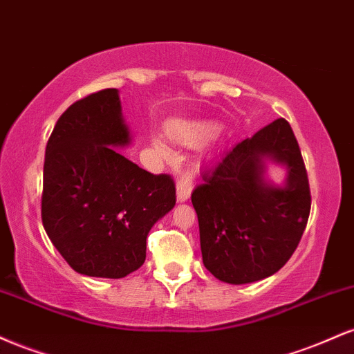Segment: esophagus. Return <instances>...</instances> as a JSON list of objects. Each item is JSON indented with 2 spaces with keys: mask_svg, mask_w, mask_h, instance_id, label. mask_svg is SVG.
I'll use <instances>...</instances> for the list:
<instances>
[{
  "mask_svg": "<svg viewBox=\"0 0 354 354\" xmlns=\"http://www.w3.org/2000/svg\"><path fill=\"white\" fill-rule=\"evenodd\" d=\"M191 191H193V176L191 173H183L176 183V200L178 203H185L189 200Z\"/></svg>",
  "mask_w": 354,
  "mask_h": 354,
  "instance_id": "obj_1",
  "label": "esophagus"
}]
</instances>
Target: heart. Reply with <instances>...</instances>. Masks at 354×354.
Segmentation results:
<instances>
[{
  "mask_svg": "<svg viewBox=\"0 0 354 354\" xmlns=\"http://www.w3.org/2000/svg\"><path fill=\"white\" fill-rule=\"evenodd\" d=\"M216 131V124L209 121H171L166 124V133L171 140L185 146H200L209 140ZM153 149L160 154L161 158H169V148L165 140L161 138H153Z\"/></svg>",
  "mask_w": 354,
  "mask_h": 354,
  "instance_id": "b5f03b06",
  "label": "heart"
}]
</instances>
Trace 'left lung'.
I'll use <instances>...</instances> for the list:
<instances>
[{"label":"left lung","instance_id":"left-lung-1","mask_svg":"<svg viewBox=\"0 0 354 354\" xmlns=\"http://www.w3.org/2000/svg\"><path fill=\"white\" fill-rule=\"evenodd\" d=\"M287 176L267 180V165ZM200 223L203 263L219 281L246 284L286 265L306 228L310 185L301 151L283 118L246 138L203 174L191 194Z\"/></svg>","mask_w":354,"mask_h":354}]
</instances>
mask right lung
I'll list each match as a JSON object with an SVG mask.
<instances>
[{
  "label": "right lung",
  "mask_w": 354,
  "mask_h": 354,
  "mask_svg": "<svg viewBox=\"0 0 354 354\" xmlns=\"http://www.w3.org/2000/svg\"><path fill=\"white\" fill-rule=\"evenodd\" d=\"M129 145L115 88L73 103L48 140L43 226L76 273L118 279L136 271L149 230L174 208L171 178L124 158L118 148Z\"/></svg>",
  "instance_id": "add662e5"
}]
</instances>
